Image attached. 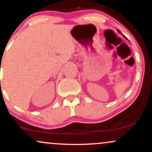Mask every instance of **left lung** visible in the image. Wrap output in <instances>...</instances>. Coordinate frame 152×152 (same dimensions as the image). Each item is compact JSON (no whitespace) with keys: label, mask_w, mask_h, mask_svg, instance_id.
I'll list each match as a JSON object with an SVG mask.
<instances>
[{"label":"left lung","mask_w":152,"mask_h":152,"mask_svg":"<svg viewBox=\"0 0 152 152\" xmlns=\"http://www.w3.org/2000/svg\"><path fill=\"white\" fill-rule=\"evenodd\" d=\"M117 32H118V34H121V31H119V30H117ZM124 38H126V37H125V36H124Z\"/></svg>","instance_id":"8db88e82"}]
</instances>
